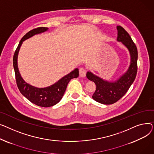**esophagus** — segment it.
<instances>
[{
    "instance_id": "obj_1",
    "label": "esophagus",
    "mask_w": 154,
    "mask_h": 154,
    "mask_svg": "<svg viewBox=\"0 0 154 154\" xmlns=\"http://www.w3.org/2000/svg\"><path fill=\"white\" fill-rule=\"evenodd\" d=\"M79 76L81 77H85L86 76V70L84 68H80L79 69Z\"/></svg>"
}]
</instances>
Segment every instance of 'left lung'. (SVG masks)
Segmentation results:
<instances>
[{
	"mask_svg": "<svg viewBox=\"0 0 154 154\" xmlns=\"http://www.w3.org/2000/svg\"><path fill=\"white\" fill-rule=\"evenodd\" d=\"M117 42H121L128 48L131 56L128 69L119 79L108 81L88 71L86 77L93 81L96 89L92 97L103 104H112L117 102L126 93L136 77L137 71V49L129 34L121 26H117Z\"/></svg>",
	"mask_w": 154,
	"mask_h": 154,
	"instance_id": "obj_1",
	"label": "left lung"
}]
</instances>
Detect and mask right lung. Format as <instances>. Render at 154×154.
Masks as SVG:
<instances>
[{
	"label": "right lung",
	"instance_id": "right-lung-1",
	"mask_svg": "<svg viewBox=\"0 0 154 154\" xmlns=\"http://www.w3.org/2000/svg\"><path fill=\"white\" fill-rule=\"evenodd\" d=\"M48 29L47 27H38L26 33L20 41L13 58V65L15 74L16 82L20 92L32 103L44 107L53 106L59 103L65 92L69 81L73 78H78L79 76V69L76 68L70 72L69 74L61 78L55 84L42 88L35 87L28 84L21 77L19 68H18L17 58L18 54H19L23 42L33 37L35 35L46 32Z\"/></svg>",
	"mask_w": 154,
	"mask_h": 154
}]
</instances>
